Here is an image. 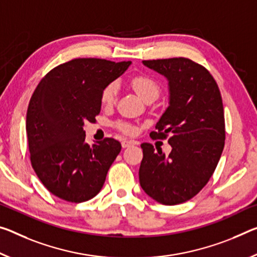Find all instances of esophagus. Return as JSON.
I'll return each instance as SVG.
<instances>
[{
  "mask_svg": "<svg viewBox=\"0 0 257 257\" xmlns=\"http://www.w3.org/2000/svg\"><path fill=\"white\" fill-rule=\"evenodd\" d=\"M122 148H129V146L134 145V142L133 141H129V140H123L122 141Z\"/></svg>",
  "mask_w": 257,
  "mask_h": 257,
  "instance_id": "esophagus-1",
  "label": "esophagus"
}]
</instances>
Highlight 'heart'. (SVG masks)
I'll return each instance as SVG.
<instances>
[{"mask_svg":"<svg viewBox=\"0 0 257 257\" xmlns=\"http://www.w3.org/2000/svg\"><path fill=\"white\" fill-rule=\"evenodd\" d=\"M132 85H133L134 90L136 91L137 95L140 96L143 100H145L146 98H149V97H152V96L157 97L158 98L159 93H160V85H159V83L156 80L148 75L135 76L132 80ZM117 90H119V88H117L116 82L108 83L106 87L103 89V91H101V95H100L101 103H103L104 105L113 104L116 99ZM119 127L125 133L133 132L132 127L128 124L121 123V124H119Z\"/></svg>","mask_w":257,"mask_h":257,"instance_id":"1","label":"heart"}]
</instances>
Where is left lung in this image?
Returning <instances> with one entry per match:
<instances>
[{"instance_id": "8db88e82", "label": "left lung", "mask_w": 257, "mask_h": 257, "mask_svg": "<svg viewBox=\"0 0 257 257\" xmlns=\"http://www.w3.org/2000/svg\"><path fill=\"white\" fill-rule=\"evenodd\" d=\"M168 80L169 106L157 122L154 138H166L172 152L166 157L143 143L140 183L144 192L162 205L185 202L208 183L225 141L223 103L216 81L191 59L143 60Z\"/></svg>"}]
</instances>
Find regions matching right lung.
Wrapping results in <instances>:
<instances>
[{"label":"right lung","instance_id":"right-lung-1","mask_svg":"<svg viewBox=\"0 0 257 257\" xmlns=\"http://www.w3.org/2000/svg\"><path fill=\"white\" fill-rule=\"evenodd\" d=\"M132 62L77 58L55 67L40 81L27 108L31 162L42 184L70 202L98 194L121 151L114 138L85 143V121L95 122L100 95Z\"/></svg>","mask_w":257,"mask_h":257}]
</instances>
